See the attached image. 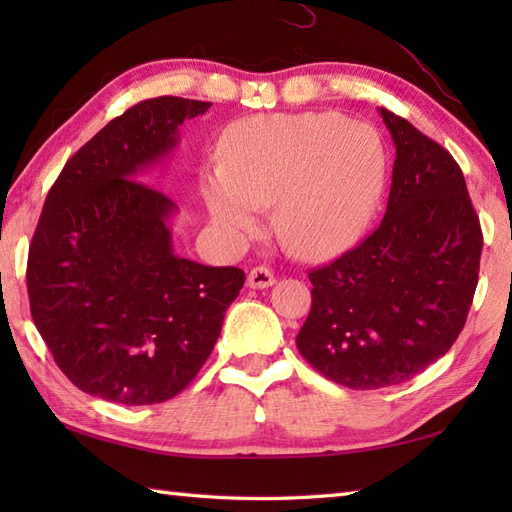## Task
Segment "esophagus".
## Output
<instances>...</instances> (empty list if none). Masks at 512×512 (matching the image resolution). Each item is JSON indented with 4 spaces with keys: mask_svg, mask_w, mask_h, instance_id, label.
<instances>
[{
    "mask_svg": "<svg viewBox=\"0 0 512 512\" xmlns=\"http://www.w3.org/2000/svg\"><path fill=\"white\" fill-rule=\"evenodd\" d=\"M273 284H275V275H273V270L266 266H255L246 277V286L253 290H262V288H268Z\"/></svg>",
    "mask_w": 512,
    "mask_h": 512,
    "instance_id": "esophagus-1",
    "label": "esophagus"
}]
</instances>
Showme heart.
Here are the masks:
<instances>
[{
	"mask_svg": "<svg viewBox=\"0 0 512 512\" xmlns=\"http://www.w3.org/2000/svg\"><path fill=\"white\" fill-rule=\"evenodd\" d=\"M387 184V154L367 123L334 112L262 114L228 129L222 169L202 176L215 226L239 239L275 204V231L292 255L325 259L367 231Z\"/></svg>",
	"mask_w": 512,
	"mask_h": 512,
	"instance_id": "obj_1",
	"label": "heart"
}]
</instances>
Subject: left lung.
<instances>
[{
	"label": "left lung",
	"mask_w": 512,
	"mask_h": 512,
	"mask_svg": "<svg viewBox=\"0 0 512 512\" xmlns=\"http://www.w3.org/2000/svg\"><path fill=\"white\" fill-rule=\"evenodd\" d=\"M396 147L376 231L310 270L312 308L297 347L350 389L400 385L451 350L480 275L482 228L447 149L380 107Z\"/></svg>",
	"instance_id": "8db88e82"
}]
</instances>
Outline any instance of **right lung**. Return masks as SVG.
<instances>
[{"label":"right lung","instance_id":"add662e5","mask_svg":"<svg viewBox=\"0 0 512 512\" xmlns=\"http://www.w3.org/2000/svg\"><path fill=\"white\" fill-rule=\"evenodd\" d=\"M211 103L158 96L129 107L65 162L28 250L32 321L81 391L138 407L200 372L244 270L173 253L178 206L138 182Z\"/></svg>","mask_w":512,"mask_h":512}]
</instances>
